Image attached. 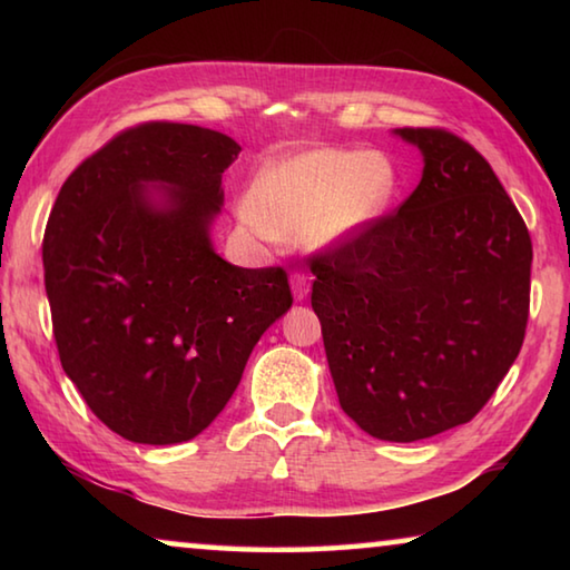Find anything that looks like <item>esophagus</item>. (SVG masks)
<instances>
[{"label": "esophagus", "mask_w": 570, "mask_h": 570, "mask_svg": "<svg viewBox=\"0 0 570 570\" xmlns=\"http://www.w3.org/2000/svg\"><path fill=\"white\" fill-rule=\"evenodd\" d=\"M308 286H312V278H308L306 274H302V272L292 274V292H294L296 302H304L308 294Z\"/></svg>", "instance_id": "1"}]
</instances>
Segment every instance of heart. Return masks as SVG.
Returning <instances> with one entry per match:
<instances>
[{"mask_svg": "<svg viewBox=\"0 0 570 570\" xmlns=\"http://www.w3.org/2000/svg\"><path fill=\"white\" fill-rule=\"evenodd\" d=\"M394 193L397 173L387 158L320 148L266 163L238 200V218L264 240L304 230L314 244H334L374 224Z\"/></svg>", "mask_w": 570, "mask_h": 570, "instance_id": "b5f03b06", "label": "heart"}]
</instances>
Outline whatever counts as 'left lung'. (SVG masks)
Returning a JSON list of instances; mask_svg holds the SVG:
<instances>
[{
  "label": "left lung",
  "mask_w": 570,
  "mask_h": 570,
  "mask_svg": "<svg viewBox=\"0 0 570 570\" xmlns=\"http://www.w3.org/2000/svg\"><path fill=\"white\" fill-rule=\"evenodd\" d=\"M424 156L400 208L308 256L342 410L377 440L470 422L525 340L533 244L480 153L445 128H402Z\"/></svg>",
  "instance_id": "1"
}]
</instances>
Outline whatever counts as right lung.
<instances>
[{"mask_svg": "<svg viewBox=\"0 0 570 570\" xmlns=\"http://www.w3.org/2000/svg\"><path fill=\"white\" fill-rule=\"evenodd\" d=\"M228 135L148 120L85 158L57 196L42 240L62 370L95 417L140 445L204 432L226 407L256 342L292 306L284 266L214 254L208 224ZM163 181L167 206L141 188Z\"/></svg>", "mask_w": 570, "mask_h": 570, "instance_id": "obj_1", "label": "right lung"}]
</instances>
